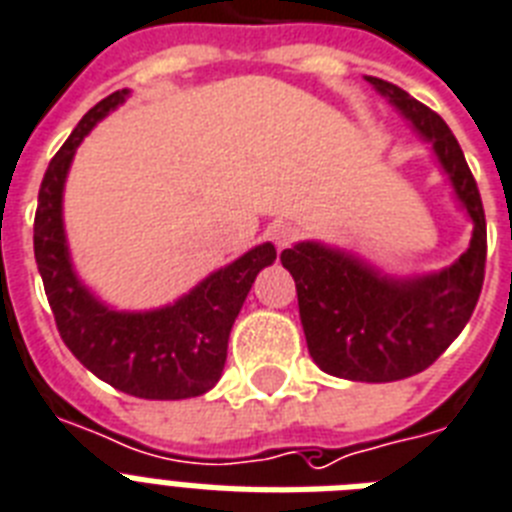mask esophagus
<instances>
[{
  "mask_svg": "<svg viewBox=\"0 0 512 512\" xmlns=\"http://www.w3.org/2000/svg\"><path fill=\"white\" fill-rule=\"evenodd\" d=\"M298 237V227L290 222H277L269 227V240L277 245V248H288L293 240Z\"/></svg>",
  "mask_w": 512,
  "mask_h": 512,
  "instance_id": "obj_1",
  "label": "esophagus"
}]
</instances>
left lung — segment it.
I'll use <instances>...</instances> for the list:
<instances>
[{
  "instance_id": "left-lung-1",
  "label": "left lung",
  "mask_w": 512,
  "mask_h": 512,
  "mask_svg": "<svg viewBox=\"0 0 512 512\" xmlns=\"http://www.w3.org/2000/svg\"><path fill=\"white\" fill-rule=\"evenodd\" d=\"M433 145L457 198L473 219L470 248L439 275L391 280L349 253L298 243L280 253L296 280L309 354L335 378L391 383L418 375L463 333L486 269V219L476 179L444 118L391 81L367 76Z\"/></svg>"
}]
</instances>
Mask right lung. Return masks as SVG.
<instances>
[{
    "label": "right lung",
    "instance_id": "obj_1",
    "mask_svg": "<svg viewBox=\"0 0 512 512\" xmlns=\"http://www.w3.org/2000/svg\"><path fill=\"white\" fill-rule=\"evenodd\" d=\"M126 94L121 89L97 102L49 161L39 187L34 256L57 333L81 365L140 399H190L206 394L222 378L235 317L256 275L277 259V251L272 243L256 245L177 304L155 312H113L81 285L63 232L65 174L81 140Z\"/></svg>",
    "mask_w": 512,
    "mask_h": 512
}]
</instances>
